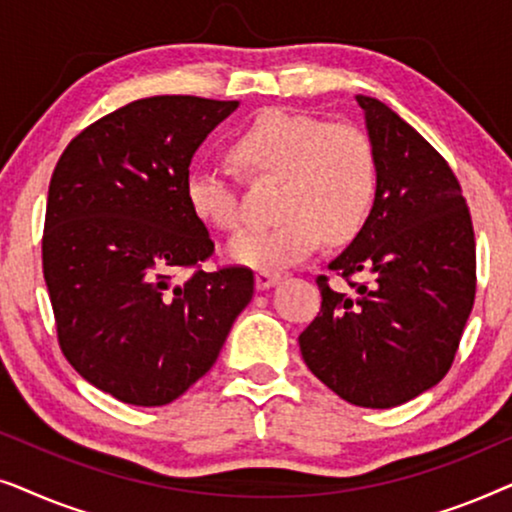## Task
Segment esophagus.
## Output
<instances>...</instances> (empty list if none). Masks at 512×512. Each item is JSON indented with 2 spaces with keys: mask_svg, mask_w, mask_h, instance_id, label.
I'll use <instances>...</instances> for the list:
<instances>
[{
  "mask_svg": "<svg viewBox=\"0 0 512 512\" xmlns=\"http://www.w3.org/2000/svg\"><path fill=\"white\" fill-rule=\"evenodd\" d=\"M279 272H272V270H258L256 272V286L258 289H270V286H275L279 282Z\"/></svg>",
  "mask_w": 512,
  "mask_h": 512,
  "instance_id": "1",
  "label": "esophagus"
}]
</instances>
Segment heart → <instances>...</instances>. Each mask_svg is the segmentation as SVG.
Masks as SVG:
<instances>
[{
  "label": "heart",
  "mask_w": 512,
  "mask_h": 512,
  "mask_svg": "<svg viewBox=\"0 0 512 512\" xmlns=\"http://www.w3.org/2000/svg\"><path fill=\"white\" fill-rule=\"evenodd\" d=\"M228 158L251 184L277 181L272 226L235 237L228 254L258 270L296 265L326 242L359 235L380 186L373 139L359 125L286 109H265L235 132ZM191 212L209 228L235 233L244 226L242 195L216 167H193L184 179Z\"/></svg>",
  "instance_id": "heart-1"
}]
</instances>
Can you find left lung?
<instances>
[{
    "label": "left lung",
    "mask_w": 512,
    "mask_h": 512,
    "mask_svg": "<svg viewBox=\"0 0 512 512\" xmlns=\"http://www.w3.org/2000/svg\"><path fill=\"white\" fill-rule=\"evenodd\" d=\"M380 186L354 242L317 277L321 310L298 335L307 368L347 403L396 408L452 368L475 300V235L447 160L375 97L356 95Z\"/></svg>",
    "instance_id": "obj_1"
}]
</instances>
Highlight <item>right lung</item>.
I'll use <instances>...</instances> for the list:
<instances>
[{"label": "right lung", "instance_id": "right-lung-1", "mask_svg": "<svg viewBox=\"0 0 512 512\" xmlns=\"http://www.w3.org/2000/svg\"><path fill=\"white\" fill-rule=\"evenodd\" d=\"M235 109L193 95L135 100L81 130L53 170L41 263L60 349L123 403L184 394L254 296L244 265L202 270L214 242L184 195L195 149Z\"/></svg>", "mask_w": 512, "mask_h": 512}]
</instances>
